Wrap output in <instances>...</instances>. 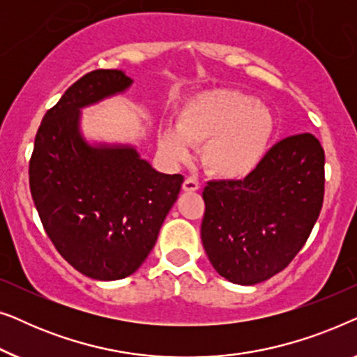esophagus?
I'll use <instances>...</instances> for the list:
<instances>
[{"mask_svg": "<svg viewBox=\"0 0 357 357\" xmlns=\"http://www.w3.org/2000/svg\"><path fill=\"white\" fill-rule=\"evenodd\" d=\"M198 188H199V183H198L197 178H195V177L185 178V182H183L185 192H197Z\"/></svg>", "mask_w": 357, "mask_h": 357, "instance_id": "esophagus-1", "label": "esophagus"}]
</instances>
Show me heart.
<instances>
[{
	"label": "heart",
	"instance_id": "obj_1",
	"mask_svg": "<svg viewBox=\"0 0 357 357\" xmlns=\"http://www.w3.org/2000/svg\"><path fill=\"white\" fill-rule=\"evenodd\" d=\"M275 131L271 110L247 92L219 87L192 97L178 114L177 130L160 131V148L185 160L190 146L204 144L203 164L219 178H245L265 158Z\"/></svg>",
	"mask_w": 357,
	"mask_h": 357
}]
</instances>
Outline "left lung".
I'll list each match as a JSON object with an SVG mask.
<instances>
[{
	"label": "left lung",
	"instance_id": "8db88e82",
	"mask_svg": "<svg viewBox=\"0 0 357 357\" xmlns=\"http://www.w3.org/2000/svg\"><path fill=\"white\" fill-rule=\"evenodd\" d=\"M325 193V153L310 133L278 141L243 180L203 190L202 242L219 275L250 286L284 270L304 247Z\"/></svg>",
	"mask_w": 357,
	"mask_h": 357
}]
</instances>
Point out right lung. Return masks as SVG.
<instances>
[{"instance_id": "right-lung-1", "label": "right lung", "mask_w": 357, "mask_h": 357, "mask_svg": "<svg viewBox=\"0 0 357 357\" xmlns=\"http://www.w3.org/2000/svg\"><path fill=\"white\" fill-rule=\"evenodd\" d=\"M131 82L119 70L79 77L43 116L29 162L32 199L48 238L92 280H121L143 265L183 183V175L158 172L135 148L82 139L79 109Z\"/></svg>"}]
</instances>
